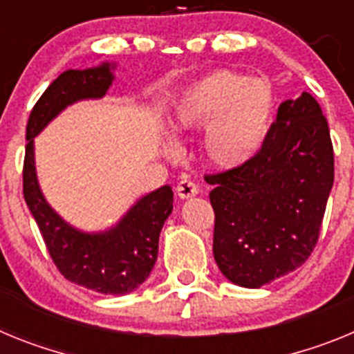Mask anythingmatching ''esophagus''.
Listing matches in <instances>:
<instances>
[{"label": "esophagus", "instance_id": "34e87169", "mask_svg": "<svg viewBox=\"0 0 354 354\" xmlns=\"http://www.w3.org/2000/svg\"><path fill=\"white\" fill-rule=\"evenodd\" d=\"M198 192H199L198 185H196L192 180H187V178H185V180H181L180 183L176 185V194L180 196L181 199L192 198V196H196Z\"/></svg>", "mask_w": 354, "mask_h": 354}]
</instances>
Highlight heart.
Instances as JSON below:
<instances>
[{
	"mask_svg": "<svg viewBox=\"0 0 354 354\" xmlns=\"http://www.w3.org/2000/svg\"><path fill=\"white\" fill-rule=\"evenodd\" d=\"M274 94L262 80L233 71H214L181 92L169 118L174 137L205 128L203 153L215 167H242L258 155L269 137ZM174 155L176 147L167 146Z\"/></svg>",
	"mask_w": 354,
	"mask_h": 354,
	"instance_id": "1",
	"label": "heart"
}]
</instances>
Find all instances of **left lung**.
Here are the masks:
<instances>
[{"label": "left lung", "mask_w": 354, "mask_h": 354, "mask_svg": "<svg viewBox=\"0 0 354 354\" xmlns=\"http://www.w3.org/2000/svg\"><path fill=\"white\" fill-rule=\"evenodd\" d=\"M333 162L328 121L303 92L279 104L253 160L205 176L214 185V258L232 283L260 288L308 260L333 187Z\"/></svg>", "instance_id": "1"}]
</instances>
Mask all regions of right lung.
Returning <instances> with one entry per match:
<instances>
[{"mask_svg":"<svg viewBox=\"0 0 354 354\" xmlns=\"http://www.w3.org/2000/svg\"><path fill=\"white\" fill-rule=\"evenodd\" d=\"M110 64L91 69H69L44 91L30 113L23 167L24 201L41 230L49 257L73 283L100 294L124 296L146 281L158 257V236L173 212V190L164 185L140 198L115 226L85 233L49 207L37 181L33 139L69 104L100 100L112 85Z\"/></svg>","mask_w":354,"mask_h":354,"instance_id":"1","label":"right lung"}]
</instances>
